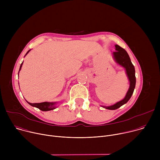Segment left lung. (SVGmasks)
I'll return each instance as SVG.
<instances>
[{"instance_id":"8db88e82","label":"left lung","mask_w":160,"mask_h":160,"mask_svg":"<svg viewBox=\"0 0 160 160\" xmlns=\"http://www.w3.org/2000/svg\"><path fill=\"white\" fill-rule=\"evenodd\" d=\"M115 48H116L115 49L116 51L113 52L112 53L114 59L115 60L117 63H118V64L123 67L125 69L126 73L127 75V77L130 82V87L127 91L125 98L122 101L117 102L116 104H113L112 106H102V108L108 109H111V110L117 109L128 101V100L132 97V95L133 94V90L135 87V83H136V78L135 75V68L131 62L130 58L128 53L124 49L119 46L118 45H115Z\"/></svg>"}]
</instances>
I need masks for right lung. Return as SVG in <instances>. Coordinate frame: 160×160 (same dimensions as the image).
I'll use <instances>...</instances> for the list:
<instances>
[{"label": "right lung", "mask_w": 160, "mask_h": 160, "mask_svg": "<svg viewBox=\"0 0 160 160\" xmlns=\"http://www.w3.org/2000/svg\"><path fill=\"white\" fill-rule=\"evenodd\" d=\"M30 51V50H29L26 55ZM25 55V56H26ZM22 62L21 64V66H20V68H19V71L21 70V67H22ZM30 105H31L32 106H33V107H35L37 108H38L39 109H40L41 111H51V110H52V109H54L56 108V103L57 102H40V103H30V102H28V101H27Z\"/></svg>", "instance_id": "obj_1"}]
</instances>
